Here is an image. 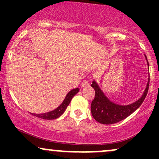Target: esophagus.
Instances as JSON below:
<instances>
[{"label": "esophagus", "mask_w": 159, "mask_h": 159, "mask_svg": "<svg viewBox=\"0 0 159 159\" xmlns=\"http://www.w3.org/2000/svg\"><path fill=\"white\" fill-rule=\"evenodd\" d=\"M90 85V83H89L88 81H83L81 83V87H87V86Z\"/></svg>", "instance_id": "34e87169"}]
</instances>
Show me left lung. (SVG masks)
I'll list each match as a JSON object with an SVG mask.
<instances>
[{"label":"left lung","mask_w":159,"mask_h":159,"mask_svg":"<svg viewBox=\"0 0 159 159\" xmlns=\"http://www.w3.org/2000/svg\"><path fill=\"white\" fill-rule=\"evenodd\" d=\"M146 60L149 66L147 57H146ZM149 84V78L143 93L139 99L129 105H121L111 101L102 92L96 81L93 80L91 87L95 90L96 94H95L94 99L91 103V113H92L93 116L98 123L105 124V125L118 123L125 119L134 111H135L143 103L148 92Z\"/></svg>","instance_id":"8db88e82"}]
</instances>
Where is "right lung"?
<instances>
[{"mask_svg": "<svg viewBox=\"0 0 159 159\" xmlns=\"http://www.w3.org/2000/svg\"><path fill=\"white\" fill-rule=\"evenodd\" d=\"M78 91H79V88H75L72 90L71 91L67 93L65 99L63 100V103L60 105L57 108H56L55 110L49 111V112L45 113V114H32L34 116H37V117L41 118V119L44 120H54L57 118L60 117L62 114L64 113V111L66 109V107L70 103L71 100L73 98L74 96H75L78 93Z\"/></svg>", "mask_w": 159, "mask_h": 159, "instance_id": "add662e5", "label": "right lung"}]
</instances>
